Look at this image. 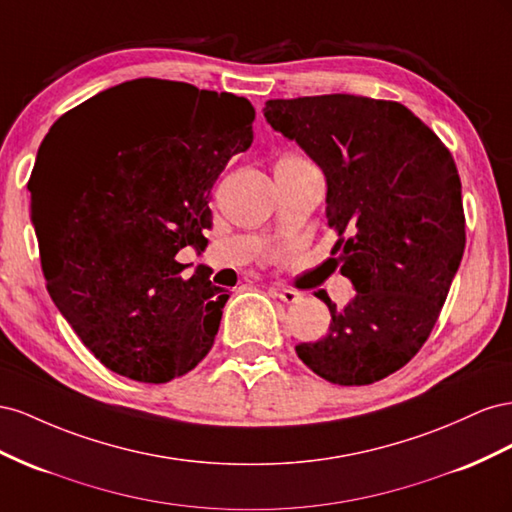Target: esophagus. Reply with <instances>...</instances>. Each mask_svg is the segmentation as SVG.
I'll use <instances>...</instances> for the list:
<instances>
[{
	"label": "esophagus",
	"instance_id": "obj_1",
	"mask_svg": "<svg viewBox=\"0 0 512 512\" xmlns=\"http://www.w3.org/2000/svg\"><path fill=\"white\" fill-rule=\"evenodd\" d=\"M274 294L279 296V300H283V302H287V304H294V302L300 300L298 291L289 289V287H274Z\"/></svg>",
	"mask_w": 512,
	"mask_h": 512
}]
</instances>
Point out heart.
Segmentation results:
<instances>
[{"label": "heart", "instance_id": "obj_1", "mask_svg": "<svg viewBox=\"0 0 512 512\" xmlns=\"http://www.w3.org/2000/svg\"><path fill=\"white\" fill-rule=\"evenodd\" d=\"M287 156H298V154H287Z\"/></svg>", "mask_w": 512, "mask_h": 512}]
</instances>
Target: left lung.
I'll return each instance as SVG.
<instances>
[{"mask_svg": "<svg viewBox=\"0 0 512 512\" xmlns=\"http://www.w3.org/2000/svg\"><path fill=\"white\" fill-rule=\"evenodd\" d=\"M266 120L328 182L332 264L354 283L343 309L298 358L326 382L367 386L405 367L440 317L465 248L461 180L450 150L394 100L326 94L268 100Z\"/></svg>", "mask_w": 512, "mask_h": 512, "instance_id": "left-lung-1", "label": "left lung"}]
</instances>
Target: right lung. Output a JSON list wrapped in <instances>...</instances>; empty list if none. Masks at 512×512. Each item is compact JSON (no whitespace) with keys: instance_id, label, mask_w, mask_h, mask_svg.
I'll return each instance as SVG.
<instances>
[{"instance_id":"add662e5","label":"right lung","mask_w":512,"mask_h":512,"mask_svg":"<svg viewBox=\"0 0 512 512\" xmlns=\"http://www.w3.org/2000/svg\"><path fill=\"white\" fill-rule=\"evenodd\" d=\"M242 96L137 79L68 111L42 141L27 188L47 289L83 345L145 384L208 356L225 289L178 255L203 248L210 191L253 143Z\"/></svg>"}]
</instances>
